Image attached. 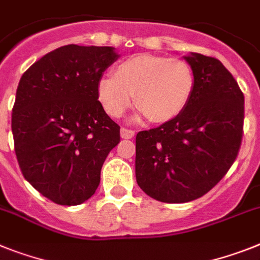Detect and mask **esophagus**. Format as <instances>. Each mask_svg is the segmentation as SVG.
Here are the masks:
<instances>
[{
	"instance_id": "34e87169",
	"label": "esophagus",
	"mask_w": 260,
	"mask_h": 260,
	"mask_svg": "<svg viewBox=\"0 0 260 260\" xmlns=\"http://www.w3.org/2000/svg\"><path fill=\"white\" fill-rule=\"evenodd\" d=\"M134 135H135V132H133V130H128V128H125V127L121 128V137L123 139H132L134 138Z\"/></svg>"
}]
</instances>
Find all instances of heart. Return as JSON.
Here are the masks:
<instances>
[{
    "mask_svg": "<svg viewBox=\"0 0 260 260\" xmlns=\"http://www.w3.org/2000/svg\"><path fill=\"white\" fill-rule=\"evenodd\" d=\"M194 92L193 71L180 59L137 55L118 64L114 75H105L97 84V97L105 112L121 118L135 103L134 121L151 118L164 123L185 110Z\"/></svg>",
    "mask_w": 260,
    "mask_h": 260,
    "instance_id": "b5f03b06",
    "label": "heart"
}]
</instances>
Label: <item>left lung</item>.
<instances>
[{
	"label": "left lung",
	"instance_id": "left-lung-1",
	"mask_svg": "<svg viewBox=\"0 0 260 260\" xmlns=\"http://www.w3.org/2000/svg\"><path fill=\"white\" fill-rule=\"evenodd\" d=\"M194 92L179 117L135 139V177L141 189L168 204L188 203L218 183L238 155L245 97L214 57L190 52Z\"/></svg>",
	"mask_w": 260,
	"mask_h": 260
}]
</instances>
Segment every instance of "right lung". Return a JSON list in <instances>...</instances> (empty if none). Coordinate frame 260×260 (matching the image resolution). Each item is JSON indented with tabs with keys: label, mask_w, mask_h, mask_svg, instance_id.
Listing matches in <instances>:
<instances>
[{
	"label": "right lung",
	"mask_w": 260,
	"mask_h": 260,
	"mask_svg": "<svg viewBox=\"0 0 260 260\" xmlns=\"http://www.w3.org/2000/svg\"><path fill=\"white\" fill-rule=\"evenodd\" d=\"M119 57L113 47L68 44L51 51L19 80L12 114L17 160L24 179L59 205L94 194L101 167L119 143L97 84Z\"/></svg>",
	"instance_id": "right-lung-1"
}]
</instances>
